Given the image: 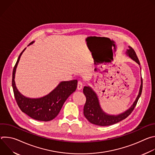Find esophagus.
<instances>
[{
    "mask_svg": "<svg viewBox=\"0 0 155 155\" xmlns=\"http://www.w3.org/2000/svg\"><path fill=\"white\" fill-rule=\"evenodd\" d=\"M83 87V83L80 81H78V83H77V90H81L82 89Z\"/></svg>",
    "mask_w": 155,
    "mask_h": 155,
    "instance_id": "1",
    "label": "esophagus"
}]
</instances>
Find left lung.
Listing matches in <instances>:
<instances>
[{
    "instance_id": "left-lung-1",
    "label": "left lung",
    "mask_w": 155,
    "mask_h": 155,
    "mask_svg": "<svg viewBox=\"0 0 155 155\" xmlns=\"http://www.w3.org/2000/svg\"><path fill=\"white\" fill-rule=\"evenodd\" d=\"M125 54L132 60L137 63L139 65H140V62L138 58L137 57L134 50L130 47H129V49L126 50ZM142 91V78L141 77L139 91L133 104L126 111L118 115H111L104 111L101 106L98 96L93 90V88L89 86H84L83 93L86 96V101L84 106L83 114L85 118L92 124L101 126H106L114 124L126 118L133 111L141 95Z\"/></svg>"
}]
</instances>
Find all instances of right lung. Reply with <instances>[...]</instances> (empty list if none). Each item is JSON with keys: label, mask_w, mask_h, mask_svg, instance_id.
<instances>
[{"label": "right lung", "mask_w": 155, "mask_h": 155, "mask_svg": "<svg viewBox=\"0 0 155 155\" xmlns=\"http://www.w3.org/2000/svg\"><path fill=\"white\" fill-rule=\"evenodd\" d=\"M34 43V41L31 42L28 47ZM26 49V48L19 56L13 71L12 87L15 99L21 111L31 118L42 121L52 120L58 115L65 101L75 91L77 80L60 81L54 89L43 97L31 98L24 96L17 89L15 78L19 59Z\"/></svg>", "instance_id": "1"}]
</instances>
